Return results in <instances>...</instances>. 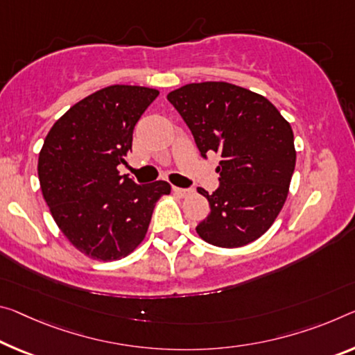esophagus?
<instances>
[{"label":"esophagus","mask_w":355,"mask_h":355,"mask_svg":"<svg viewBox=\"0 0 355 355\" xmlns=\"http://www.w3.org/2000/svg\"><path fill=\"white\" fill-rule=\"evenodd\" d=\"M173 193H175L177 196H180V198H187V196L191 193L189 189H184V188H178V187H173L172 188Z\"/></svg>","instance_id":"obj_1"}]
</instances>
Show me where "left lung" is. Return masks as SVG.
Instances as JSON below:
<instances>
[{"mask_svg": "<svg viewBox=\"0 0 355 355\" xmlns=\"http://www.w3.org/2000/svg\"><path fill=\"white\" fill-rule=\"evenodd\" d=\"M202 157L221 156L210 215L198 224L207 243L239 248L257 240L283 208L295 168L294 132L267 98L227 82L189 83L167 94Z\"/></svg>", "mask_w": 355, "mask_h": 355, "instance_id": "left-lung-1", "label": "left lung"}]
</instances>
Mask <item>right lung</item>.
I'll list each match as a JSON object with an SVG mask.
<instances>
[{
	"instance_id": "right-lung-1",
	"label": "right lung",
	"mask_w": 355,
	"mask_h": 355,
	"mask_svg": "<svg viewBox=\"0 0 355 355\" xmlns=\"http://www.w3.org/2000/svg\"><path fill=\"white\" fill-rule=\"evenodd\" d=\"M159 92L112 85L72 105L39 153L42 196L55 223L78 251L116 261L140 245L155 204L171 193L162 180L137 184L118 173L132 148L139 118Z\"/></svg>"
}]
</instances>
